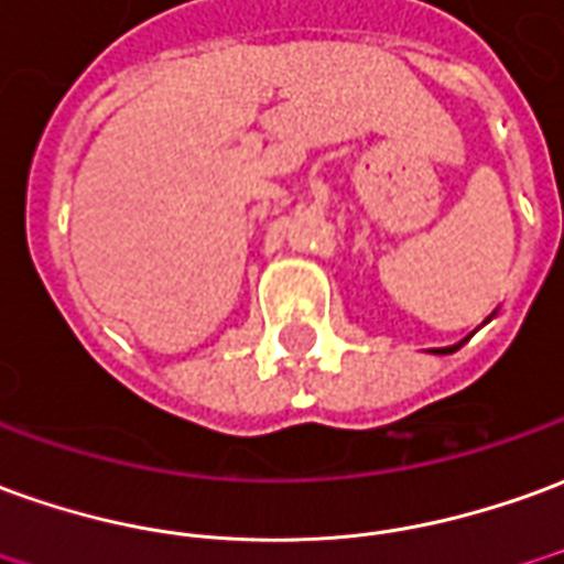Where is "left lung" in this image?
I'll return each instance as SVG.
<instances>
[{"instance_id": "8db88e82", "label": "left lung", "mask_w": 564, "mask_h": 564, "mask_svg": "<svg viewBox=\"0 0 564 564\" xmlns=\"http://www.w3.org/2000/svg\"><path fill=\"white\" fill-rule=\"evenodd\" d=\"M460 345H464V341H458V345H452V348H436V350H433V354H452V350H458Z\"/></svg>"}]
</instances>
